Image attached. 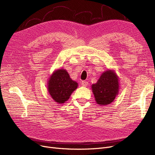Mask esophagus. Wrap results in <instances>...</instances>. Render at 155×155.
<instances>
[{
  "mask_svg": "<svg viewBox=\"0 0 155 155\" xmlns=\"http://www.w3.org/2000/svg\"><path fill=\"white\" fill-rule=\"evenodd\" d=\"M81 85L84 87H87L88 85V82L87 81H81Z\"/></svg>",
  "mask_w": 155,
  "mask_h": 155,
  "instance_id": "1",
  "label": "esophagus"
}]
</instances>
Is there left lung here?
Returning <instances> with one entry per match:
<instances>
[{
  "label": "left lung",
  "instance_id": "8db88e82",
  "mask_svg": "<svg viewBox=\"0 0 155 155\" xmlns=\"http://www.w3.org/2000/svg\"><path fill=\"white\" fill-rule=\"evenodd\" d=\"M119 80L111 70L103 73L96 83L92 85L96 101L100 105H109L113 101L119 92Z\"/></svg>",
  "mask_w": 155,
  "mask_h": 155
}]
</instances>
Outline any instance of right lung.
I'll use <instances>...</instances> for the list:
<instances>
[{"label": "right lung", "instance_id": "1", "mask_svg": "<svg viewBox=\"0 0 155 155\" xmlns=\"http://www.w3.org/2000/svg\"><path fill=\"white\" fill-rule=\"evenodd\" d=\"M48 91L52 99L59 104L67 101L78 84L70 78L66 70H55L49 78Z\"/></svg>", "mask_w": 155, "mask_h": 155}]
</instances>
